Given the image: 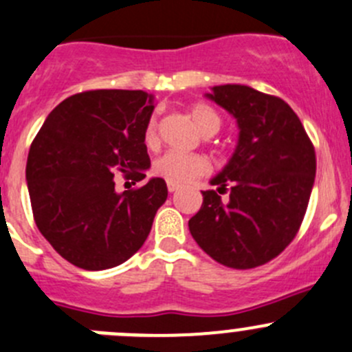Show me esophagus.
I'll use <instances>...</instances> for the list:
<instances>
[{
	"mask_svg": "<svg viewBox=\"0 0 352 352\" xmlns=\"http://www.w3.org/2000/svg\"><path fill=\"white\" fill-rule=\"evenodd\" d=\"M166 187H168V192H175V190H179V189H180L179 184H172V182L166 184Z\"/></svg>",
	"mask_w": 352,
	"mask_h": 352,
	"instance_id": "esophagus-1",
	"label": "esophagus"
}]
</instances>
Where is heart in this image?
<instances>
[{
	"label": "heart",
	"instance_id": "1",
	"mask_svg": "<svg viewBox=\"0 0 352 352\" xmlns=\"http://www.w3.org/2000/svg\"><path fill=\"white\" fill-rule=\"evenodd\" d=\"M189 118L194 127L204 135L210 138L218 129L221 127V118L210 104L196 103L189 108ZM144 142L149 148L158 146V122L156 117L149 118L144 132ZM153 172L156 177L172 184L192 182L194 179L208 175L211 172V163L206 156L197 155V153H177L168 151L160 156L153 165Z\"/></svg>",
	"mask_w": 352,
	"mask_h": 352
}]
</instances>
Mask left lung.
I'll use <instances>...</instances> for the list:
<instances>
[{
	"instance_id": "1",
	"label": "left lung",
	"mask_w": 352,
	"mask_h": 352,
	"mask_svg": "<svg viewBox=\"0 0 352 352\" xmlns=\"http://www.w3.org/2000/svg\"><path fill=\"white\" fill-rule=\"evenodd\" d=\"M208 98L234 115L241 132L230 162L211 180L218 192L203 190L189 230L214 261L249 270L277 258L299 232L315 184V146L280 98L239 84L214 85Z\"/></svg>"
}]
</instances>
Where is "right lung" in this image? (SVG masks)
<instances>
[{"instance_id":"1","label":"right lung","mask_w":352,"mask_h":352,"mask_svg":"<svg viewBox=\"0 0 352 352\" xmlns=\"http://www.w3.org/2000/svg\"><path fill=\"white\" fill-rule=\"evenodd\" d=\"M144 91L96 89L61 101L30 144L34 221L54 251L84 270H107L141 249L168 196L163 179L117 192L115 173L139 182L151 166Z\"/></svg>"}]
</instances>
